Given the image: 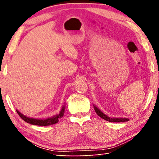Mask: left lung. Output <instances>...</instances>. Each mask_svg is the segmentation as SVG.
Wrapping results in <instances>:
<instances>
[{"instance_id":"left-lung-1","label":"left lung","mask_w":159,"mask_h":159,"mask_svg":"<svg viewBox=\"0 0 159 159\" xmlns=\"http://www.w3.org/2000/svg\"><path fill=\"white\" fill-rule=\"evenodd\" d=\"M94 109H95V111L96 114H98L99 117H101L103 119L108 120L109 122H113V123H119V122H125V121H128L129 119L126 118H111L107 116L106 114H104L103 112L101 111L98 107L94 105Z\"/></svg>"}]
</instances>
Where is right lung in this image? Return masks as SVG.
<instances>
[{"mask_svg": "<svg viewBox=\"0 0 159 159\" xmlns=\"http://www.w3.org/2000/svg\"><path fill=\"white\" fill-rule=\"evenodd\" d=\"M64 109H65V106H63L62 108H61L60 114H57L55 116H53L52 117L45 118V119H37V118H29L26 116L24 114H21L20 111L17 109V114L19 116L22 118V119L26 121V123H30L31 125H41V126H46V125H53L55 124V123H58L59 119L61 118L64 114Z\"/></svg>", "mask_w": 159, "mask_h": 159, "instance_id": "obj_1", "label": "right lung"}]
</instances>
